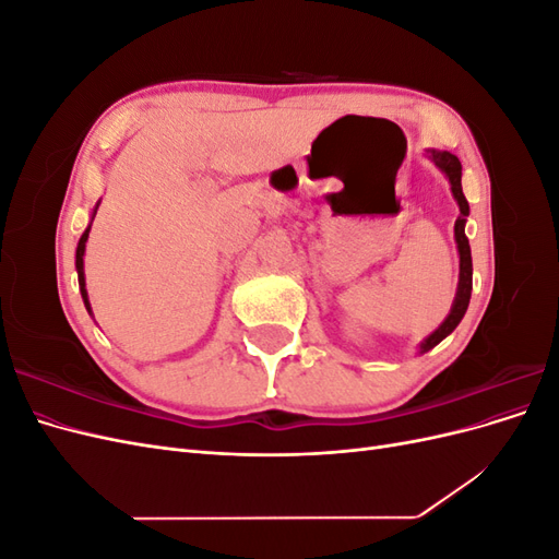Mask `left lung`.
<instances>
[{
  "instance_id": "1",
  "label": "left lung",
  "mask_w": 559,
  "mask_h": 559,
  "mask_svg": "<svg viewBox=\"0 0 559 559\" xmlns=\"http://www.w3.org/2000/svg\"><path fill=\"white\" fill-rule=\"evenodd\" d=\"M429 158L433 160V165L441 170L450 186H452V195L456 200V205H460V216H456L454 222V242H456V251H460V284H456V296H454V302L450 308V314L445 317V321L441 326H438L425 343L419 345V352L425 354L429 349H433L438 343L443 341V337H448L456 326H460L462 317L466 314V308H468V300H471V289H473V263H471V247H468V238L464 233V226H466V216H468V202L464 198V191H462V163L460 158H456L454 154H450V151H433L429 148L427 151Z\"/></svg>"
}]
</instances>
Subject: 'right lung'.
Instances as JSON below:
<instances>
[{
  "mask_svg": "<svg viewBox=\"0 0 559 559\" xmlns=\"http://www.w3.org/2000/svg\"><path fill=\"white\" fill-rule=\"evenodd\" d=\"M95 212H97V205L93 210V218H95ZM88 233H91V226L83 230L81 240L76 245V273H79V289H81V298L83 302H86V310L91 312V302H88V292H86V275H83V253H86V242H88Z\"/></svg>",
  "mask_w": 559,
  "mask_h": 559,
  "instance_id": "obj_1",
  "label": "right lung"
}]
</instances>
